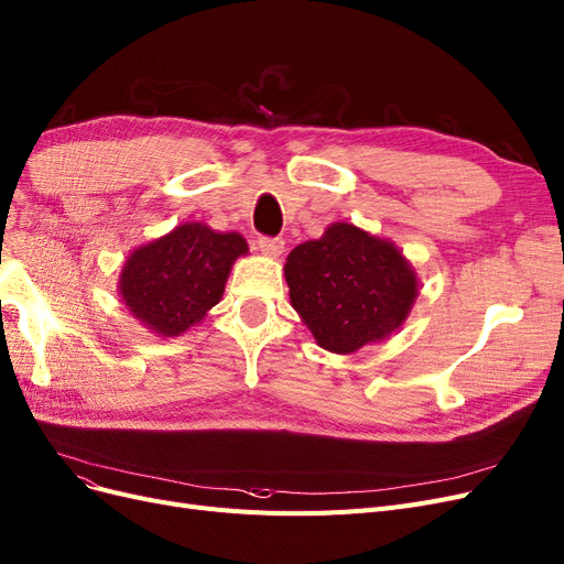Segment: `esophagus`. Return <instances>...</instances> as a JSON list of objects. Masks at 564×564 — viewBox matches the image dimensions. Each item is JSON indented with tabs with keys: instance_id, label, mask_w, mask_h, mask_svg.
I'll list each match as a JSON object with an SVG mask.
<instances>
[{
	"instance_id": "34e87169",
	"label": "esophagus",
	"mask_w": 564,
	"mask_h": 564,
	"mask_svg": "<svg viewBox=\"0 0 564 564\" xmlns=\"http://www.w3.org/2000/svg\"><path fill=\"white\" fill-rule=\"evenodd\" d=\"M283 239H276V237H260L258 239V250L262 256H269V258H279L283 253Z\"/></svg>"
}]
</instances>
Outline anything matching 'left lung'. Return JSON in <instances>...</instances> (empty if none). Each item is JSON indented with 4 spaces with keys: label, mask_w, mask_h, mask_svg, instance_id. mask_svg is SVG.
Masks as SVG:
<instances>
[{
    "label": "left lung",
    "mask_w": 564,
    "mask_h": 564,
    "mask_svg": "<svg viewBox=\"0 0 564 564\" xmlns=\"http://www.w3.org/2000/svg\"><path fill=\"white\" fill-rule=\"evenodd\" d=\"M290 302L332 352H352L398 329L419 281L390 241L337 223L300 243L285 262Z\"/></svg>",
    "instance_id": "obj_1"
}]
</instances>
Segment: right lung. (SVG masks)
Here are the masks:
<instances>
[{"label":"right lung","mask_w":564,"mask_h":564,"mask_svg":"<svg viewBox=\"0 0 564 564\" xmlns=\"http://www.w3.org/2000/svg\"><path fill=\"white\" fill-rule=\"evenodd\" d=\"M246 250L237 232L181 225L128 258L120 276L122 302L158 335L178 337L220 302L229 269Z\"/></svg>","instance_id":"1"}]
</instances>
